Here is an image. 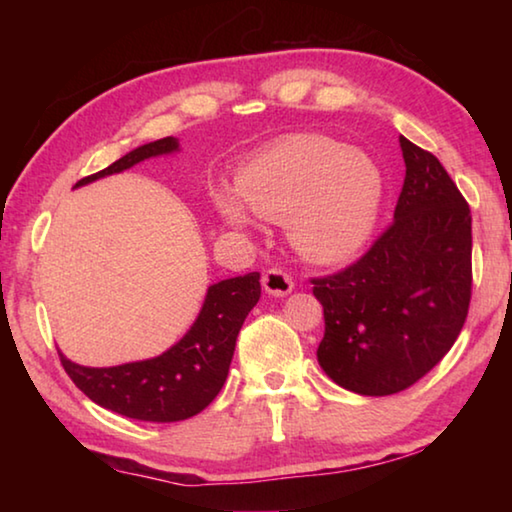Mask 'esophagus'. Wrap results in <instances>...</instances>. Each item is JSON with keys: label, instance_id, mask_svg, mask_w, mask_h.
I'll return each instance as SVG.
<instances>
[{"label": "esophagus", "instance_id": "esophagus-1", "mask_svg": "<svg viewBox=\"0 0 512 512\" xmlns=\"http://www.w3.org/2000/svg\"><path fill=\"white\" fill-rule=\"evenodd\" d=\"M262 287L268 296L284 298L293 291V280H291V275L280 271V268H268L262 277Z\"/></svg>", "mask_w": 512, "mask_h": 512}]
</instances>
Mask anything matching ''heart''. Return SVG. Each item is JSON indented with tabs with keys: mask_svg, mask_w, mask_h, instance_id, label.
Wrapping results in <instances>:
<instances>
[{
	"mask_svg": "<svg viewBox=\"0 0 512 512\" xmlns=\"http://www.w3.org/2000/svg\"><path fill=\"white\" fill-rule=\"evenodd\" d=\"M237 196L219 194L216 207L235 230L250 228V212L287 221L298 253L311 262H341L366 244L384 196V176L368 155L320 135H293L237 173ZM247 206L244 208L243 205Z\"/></svg>",
	"mask_w": 512,
	"mask_h": 512,
	"instance_id": "1",
	"label": "heart"
}]
</instances>
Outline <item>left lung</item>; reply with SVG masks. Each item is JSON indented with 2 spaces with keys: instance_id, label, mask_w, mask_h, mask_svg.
<instances>
[{
  "instance_id": "1",
  "label": "left lung",
  "mask_w": 512,
  "mask_h": 512,
  "mask_svg": "<svg viewBox=\"0 0 512 512\" xmlns=\"http://www.w3.org/2000/svg\"><path fill=\"white\" fill-rule=\"evenodd\" d=\"M395 221L357 264L314 280L318 363L345 391L400 393L445 357L472 296V216L436 155L400 135Z\"/></svg>"
}]
</instances>
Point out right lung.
<instances>
[{
    "label": "right lung",
    "mask_w": 512,
    "mask_h": 512,
    "mask_svg": "<svg viewBox=\"0 0 512 512\" xmlns=\"http://www.w3.org/2000/svg\"><path fill=\"white\" fill-rule=\"evenodd\" d=\"M178 151L180 142L176 137L137 146L110 167L79 180L74 187L90 185L149 158ZM259 296V273L230 277L207 289L203 307L187 334L158 357L110 368H90L69 361L63 352H58L60 361L74 384L103 409L144 422L187 420L219 395L235 354L239 329Z\"/></svg>",
    "instance_id": "1"
}]
</instances>
